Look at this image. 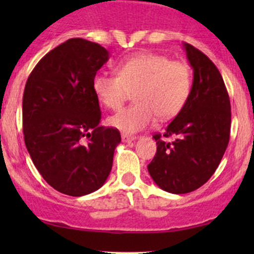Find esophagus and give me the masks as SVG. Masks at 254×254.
Wrapping results in <instances>:
<instances>
[{"label": "esophagus", "mask_w": 254, "mask_h": 254, "mask_svg": "<svg viewBox=\"0 0 254 254\" xmlns=\"http://www.w3.org/2000/svg\"><path fill=\"white\" fill-rule=\"evenodd\" d=\"M122 140L124 142H131V141H135V140H136V136H134V135L123 134L122 135Z\"/></svg>", "instance_id": "esophagus-1"}]
</instances>
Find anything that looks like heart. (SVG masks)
<instances>
[{"label": "heart", "instance_id": "heart-1", "mask_svg": "<svg viewBox=\"0 0 254 254\" xmlns=\"http://www.w3.org/2000/svg\"><path fill=\"white\" fill-rule=\"evenodd\" d=\"M115 70L118 76H94L93 92L108 109H119L134 92L135 103L109 118L113 127L127 134L145 129L157 115L161 119L175 117L190 94L188 66L161 54H136L118 64Z\"/></svg>", "mask_w": 254, "mask_h": 254}]
</instances>
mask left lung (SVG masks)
Wrapping results in <instances>:
<instances>
[{
  "label": "left lung",
  "instance_id": "8db88e82",
  "mask_svg": "<svg viewBox=\"0 0 254 254\" xmlns=\"http://www.w3.org/2000/svg\"><path fill=\"white\" fill-rule=\"evenodd\" d=\"M193 68L188 101L166 127L163 137L153 136L157 151L147 166L156 184L172 194L200 188L214 175L226 151L231 129V106L221 73L193 45L183 43Z\"/></svg>",
  "mask_w": 254,
  "mask_h": 254
}]
</instances>
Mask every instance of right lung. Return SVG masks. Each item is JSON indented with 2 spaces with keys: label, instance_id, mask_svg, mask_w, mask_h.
Returning a JSON list of instances; mask_svg holds the SVG:
<instances>
[{
  "label": "right lung",
  "instance_id": "right-lung-1",
  "mask_svg": "<svg viewBox=\"0 0 254 254\" xmlns=\"http://www.w3.org/2000/svg\"><path fill=\"white\" fill-rule=\"evenodd\" d=\"M107 49L72 38L37 64L23 94V134L33 163L54 189L71 196L98 190L108 178L120 132L99 127L93 92Z\"/></svg>",
  "mask_w": 254,
  "mask_h": 254
}]
</instances>
